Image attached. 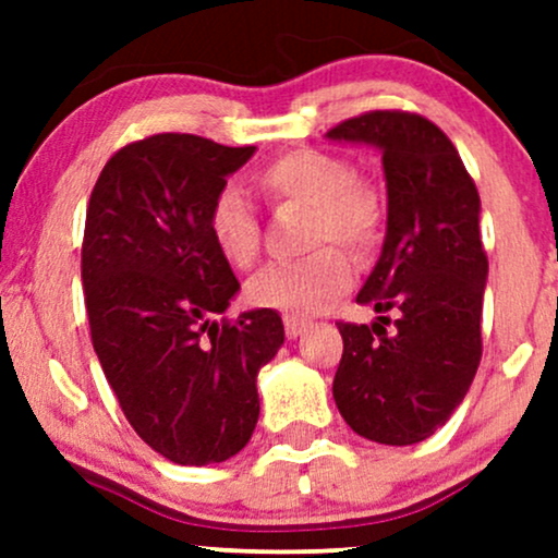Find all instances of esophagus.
Masks as SVG:
<instances>
[{"label":"esophagus","mask_w":558,"mask_h":558,"mask_svg":"<svg viewBox=\"0 0 558 558\" xmlns=\"http://www.w3.org/2000/svg\"><path fill=\"white\" fill-rule=\"evenodd\" d=\"M283 323H286V332H288V338H299L301 332H304L306 328H310V323H306V319L293 317V315H286V317H283Z\"/></svg>","instance_id":"34e87169"}]
</instances>
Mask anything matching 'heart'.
Masks as SVG:
<instances>
[{
  "instance_id": "b5f03b06",
  "label": "heart",
  "mask_w": 558,
  "mask_h": 558,
  "mask_svg": "<svg viewBox=\"0 0 558 558\" xmlns=\"http://www.w3.org/2000/svg\"><path fill=\"white\" fill-rule=\"evenodd\" d=\"M259 189L272 202L312 207V243H341L356 257L377 246L383 233V202L360 181L349 159L317 149H296L257 172ZM207 233L222 259L248 267L259 254V217L246 194L222 185L207 209ZM351 286V262L341 248L323 246L310 257L272 262L248 280V299L259 306L310 315Z\"/></svg>"
}]
</instances>
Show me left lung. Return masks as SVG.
Here are the masks:
<instances>
[{"label": "left lung", "instance_id": "obj_1", "mask_svg": "<svg viewBox=\"0 0 558 558\" xmlns=\"http://www.w3.org/2000/svg\"><path fill=\"white\" fill-rule=\"evenodd\" d=\"M328 138L375 146L388 191L380 259L356 293L380 317L373 328L338 323L332 399L362 438L420 444L464 401L483 356L480 194L457 146L422 114L375 110L343 120ZM388 311L397 315L390 331Z\"/></svg>", "mask_w": 558, "mask_h": 558}]
</instances>
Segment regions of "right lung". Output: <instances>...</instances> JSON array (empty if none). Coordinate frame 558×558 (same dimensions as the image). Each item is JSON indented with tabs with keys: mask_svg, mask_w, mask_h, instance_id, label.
<instances>
[{
	"mask_svg": "<svg viewBox=\"0 0 558 558\" xmlns=\"http://www.w3.org/2000/svg\"><path fill=\"white\" fill-rule=\"evenodd\" d=\"M254 151L157 133L112 155L88 198L81 280L94 351L133 430L175 464L226 462L248 444L257 375L286 341L275 310L215 319L241 283L207 209Z\"/></svg>",
	"mask_w": 558,
	"mask_h": 558,
	"instance_id": "obj_1",
	"label": "right lung"
}]
</instances>
